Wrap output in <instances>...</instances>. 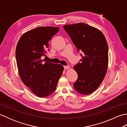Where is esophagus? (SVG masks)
<instances>
[{
  "mask_svg": "<svg viewBox=\"0 0 127 127\" xmlns=\"http://www.w3.org/2000/svg\"><path fill=\"white\" fill-rule=\"evenodd\" d=\"M64 68L65 70L69 69L70 68V66H64Z\"/></svg>",
  "mask_w": 127,
  "mask_h": 127,
  "instance_id": "esophagus-1",
  "label": "esophagus"
}]
</instances>
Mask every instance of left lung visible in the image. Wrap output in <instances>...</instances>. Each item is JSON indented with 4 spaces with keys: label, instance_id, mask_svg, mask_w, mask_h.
I'll use <instances>...</instances> for the list:
<instances>
[{
    "label": "left lung",
    "instance_id": "obj_1",
    "mask_svg": "<svg viewBox=\"0 0 127 127\" xmlns=\"http://www.w3.org/2000/svg\"><path fill=\"white\" fill-rule=\"evenodd\" d=\"M64 29L77 48L82 52V59L74 66L78 75L74 87L77 92L87 95L95 91L106 75L108 66V46L99 29L84 23L67 25Z\"/></svg>",
    "mask_w": 127,
    "mask_h": 127
}]
</instances>
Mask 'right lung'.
I'll return each instance as SVG.
<instances>
[{"instance_id": "right-lung-1", "label": "right lung", "mask_w": 127, "mask_h": 127, "mask_svg": "<svg viewBox=\"0 0 127 127\" xmlns=\"http://www.w3.org/2000/svg\"><path fill=\"white\" fill-rule=\"evenodd\" d=\"M59 27H40L26 32L20 37L16 49L19 75L27 87L39 97L51 95L56 90L64 67L42 60L48 42ZM49 51V50H48Z\"/></svg>"}]
</instances>
